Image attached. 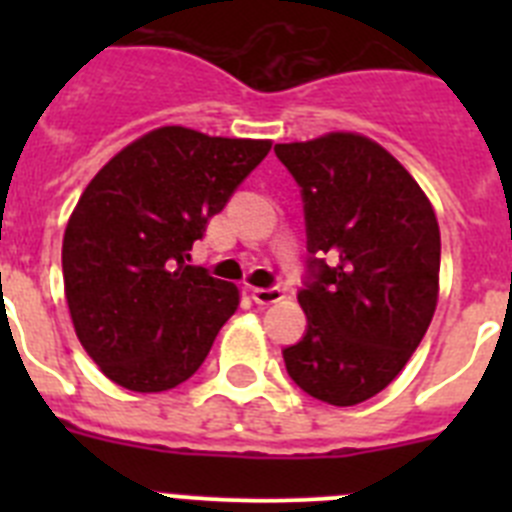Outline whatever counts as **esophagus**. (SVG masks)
I'll list each match as a JSON object with an SVG mask.
<instances>
[{
  "instance_id": "34e87169",
  "label": "esophagus",
  "mask_w": 512,
  "mask_h": 512,
  "mask_svg": "<svg viewBox=\"0 0 512 512\" xmlns=\"http://www.w3.org/2000/svg\"><path fill=\"white\" fill-rule=\"evenodd\" d=\"M251 297H253V302H256V305H274V302L284 300V292L279 287H269V289L253 287Z\"/></svg>"
}]
</instances>
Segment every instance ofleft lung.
Masks as SVG:
<instances>
[{"instance_id": "obj_1", "label": "left lung", "mask_w": 512, "mask_h": 512, "mask_svg": "<svg viewBox=\"0 0 512 512\" xmlns=\"http://www.w3.org/2000/svg\"><path fill=\"white\" fill-rule=\"evenodd\" d=\"M302 187L312 279L307 333L284 348L300 390L336 408L382 392L423 341L438 302L441 230L410 171L361 133L277 143ZM329 253L330 265L315 260Z\"/></svg>"}]
</instances>
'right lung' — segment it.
I'll use <instances>...</instances> for the list:
<instances>
[{
	"mask_svg": "<svg viewBox=\"0 0 512 512\" xmlns=\"http://www.w3.org/2000/svg\"><path fill=\"white\" fill-rule=\"evenodd\" d=\"M269 148L164 125L115 153L81 192L63 233V292L104 377L164 392L200 369L241 292L189 266V251Z\"/></svg>",
	"mask_w": 512,
	"mask_h": 512,
	"instance_id": "obj_1",
	"label": "right lung"
}]
</instances>
